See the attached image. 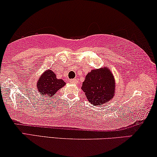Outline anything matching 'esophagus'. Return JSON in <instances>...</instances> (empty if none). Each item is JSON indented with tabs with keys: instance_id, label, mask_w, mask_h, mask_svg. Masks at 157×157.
<instances>
[{
	"instance_id": "1",
	"label": "esophagus",
	"mask_w": 157,
	"mask_h": 157,
	"mask_svg": "<svg viewBox=\"0 0 157 157\" xmlns=\"http://www.w3.org/2000/svg\"><path fill=\"white\" fill-rule=\"evenodd\" d=\"M70 81H71V83H75V84H76V83H78V79H76V78L71 79V80Z\"/></svg>"
}]
</instances>
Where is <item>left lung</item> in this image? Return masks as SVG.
I'll return each mask as SVG.
<instances>
[{
    "label": "left lung",
    "mask_w": 157,
    "mask_h": 157,
    "mask_svg": "<svg viewBox=\"0 0 157 157\" xmlns=\"http://www.w3.org/2000/svg\"><path fill=\"white\" fill-rule=\"evenodd\" d=\"M116 81L110 68L92 69L86 76L81 89L94 106H100L111 101L116 91Z\"/></svg>",
    "instance_id": "left-lung-1"
}]
</instances>
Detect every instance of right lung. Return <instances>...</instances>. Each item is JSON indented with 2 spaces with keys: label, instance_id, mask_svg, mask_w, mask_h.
<instances>
[{
  "label": "right lung",
  "instance_id": "obj_1",
  "mask_svg": "<svg viewBox=\"0 0 157 157\" xmlns=\"http://www.w3.org/2000/svg\"><path fill=\"white\" fill-rule=\"evenodd\" d=\"M65 85L66 82L62 79L57 78L56 75L52 70H47L40 76L36 83V89L42 96L51 97Z\"/></svg>",
  "mask_w": 157,
  "mask_h": 157
}]
</instances>
